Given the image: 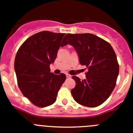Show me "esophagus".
Segmentation results:
<instances>
[{"label": "esophagus", "instance_id": "34e87169", "mask_svg": "<svg viewBox=\"0 0 133 133\" xmlns=\"http://www.w3.org/2000/svg\"><path fill=\"white\" fill-rule=\"evenodd\" d=\"M66 77H68V78H71V75H69V74H66Z\"/></svg>", "mask_w": 133, "mask_h": 133}]
</instances>
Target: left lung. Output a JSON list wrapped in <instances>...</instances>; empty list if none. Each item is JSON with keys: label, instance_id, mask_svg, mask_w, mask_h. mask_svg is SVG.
Wrapping results in <instances>:
<instances>
[{"label": "left lung", "instance_id": "1", "mask_svg": "<svg viewBox=\"0 0 133 133\" xmlns=\"http://www.w3.org/2000/svg\"><path fill=\"white\" fill-rule=\"evenodd\" d=\"M74 46L81 65L87 68L86 78L73 76L76 85L71 93L79 104L89 107L103 103L113 92L119 75L117 56L109 43L89 33L68 34L63 46Z\"/></svg>", "mask_w": 133, "mask_h": 133}]
</instances>
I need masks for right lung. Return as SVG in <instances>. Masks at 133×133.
<instances>
[{
    "label": "right lung",
    "mask_w": 133,
    "mask_h": 133,
    "mask_svg": "<svg viewBox=\"0 0 133 133\" xmlns=\"http://www.w3.org/2000/svg\"><path fill=\"white\" fill-rule=\"evenodd\" d=\"M65 34L42 31L28 38L18 50L14 69L18 85L25 97L39 107L56 101L58 91L64 83V74L50 72L62 40Z\"/></svg>",
    "instance_id": "add662e5"
}]
</instances>
